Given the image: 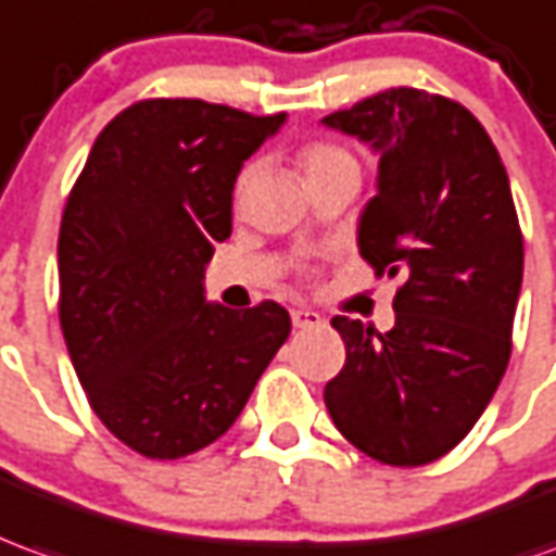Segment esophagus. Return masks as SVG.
<instances>
[{
    "instance_id": "34e87169",
    "label": "esophagus",
    "mask_w": 556,
    "mask_h": 556,
    "mask_svg": "<svg viewBox=\"0 0 556 556\" xmlns=\"http://www.w3.org/2000/svg\"><path fill=\"white\" fill-rule=\"evenodd\" d=\"M291 325L294 328H316V325H321V316H318L316 309H309V306H294L291 309Z\"/></svg>"
}]
</instances>
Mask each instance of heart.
I'll return each instance as SVG.
<instances>
[{
  "label": "heart",
  "instance_id": "obj_1",
  "mask_svg": "<svg viewBox=\"0 0 556 556\" xmlns=\"http://www.w3.org/2000/svg\"><path fill=\"white\" fill-rule=\"evenodd\" d=\"M301 165H304L306 180L321 177V174H333V170L358 168V165H355V159L349 156L343 147H337V143H309L304 153H301ZM250 174L252 168H243V174H240V180H238V189L247 186Z\"/></svg>",
  "mask_w": 556,
  "mask_h": 556
}]
</instances>
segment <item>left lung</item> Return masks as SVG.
<instances>
[{
    "instance_id": "left-lung-1",
    "label": "left lung",
    "mask_w": 556,
    "mask_h": 556,
    "mask_svg": "<svg viewBox=\"0 0 556 556\" xmlns=\"http://www.w3.org/2000/svg\"><path fill=\"white\" fill-rule=\"evenodd\" d=\"M379 156L358 250L403 277L388 333L333 316L343 370L325 406L372 460L421 467L479 421L511 355L523 238L494 141L464 104L397 87L321 119Z\"/></svg>"
}]
</instances>
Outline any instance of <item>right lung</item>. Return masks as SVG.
<instances>
[{
	"label": "right lung",
	"mask_w": 556,
	"mask_h": 556,
	"mask_svg": "<svg viewBox=\"0 0 556 556\" xmlns=\"http://www.w3.org/2000/svg\"><path fill=\"white\" fill-rule=\"evenodd\" d=\"M282 123L201 99L131 104L65 201L62 337L92 413L143 457L177 460L219 440L289 340L274 301L228 309L204 298L240 168Z\"/></svg>",
	"instance_id": "1"
}]
</instances>
